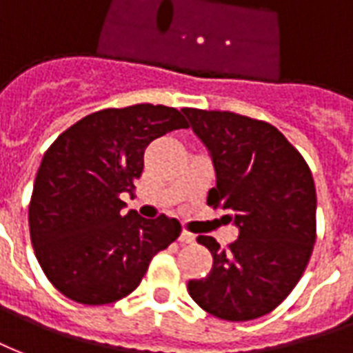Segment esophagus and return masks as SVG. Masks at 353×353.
I'll return each instance as SVG.
<instances>
[{
  "label": "esophagus",
  "instance_id": "34e87169",
  "mask_svg": "<svg viewBox=\"0 0 353 353\" xmlns=\"http://www.w3.org/2000/svg\"><path fill=\"white\" fill-rule=\"evenodd\" d=\"M179 241L182 244H194L195 243V235H192V233H188V231H182L179 236Z\"/></svg>",
  "mask_w": 353,
  "mask_h": 353
}]
</instances>
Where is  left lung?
<instances>
[{
    "label": "left lung",
    "instance_id": "left-lung-1",
    "mask_svg": "<svg viewBox=\"0 0 353 353\" xmlns=\"http://www.w3.org/2000/svg\"><path fill=\"white\" fill-rule=\"evenodd\" d=\"M207 146L216 188L207 203L223 208L239 239L212 254V269L190 280L192 299L228 321H248L279 307L307 269L316 243V188L307 161L274 125L228 110L182 109Z\"/></svg>",
    "mask_w": 353,
    "mask_h": 353
}]
</instances>
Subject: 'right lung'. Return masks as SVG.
<instances>
[{
  "label": "right lung",
  "mask_w": 353,
  "mask_h": 353,
  "mask_svg": "<svg viewBox=\"0 0 353 353\" xmlns=\"http://www.w3.org/2000/svg\"><path fill=\"white\" fill-rule=\"evenodd\" d=\"M188 128L165 105L103 109L61 133L45 152L30 201L33 252L50 284L82 305H109L130 295L152 258L180 235L165 214H122L154 139Z\"/></svg>",
  "instance_id": "1"
}]
</instances>
